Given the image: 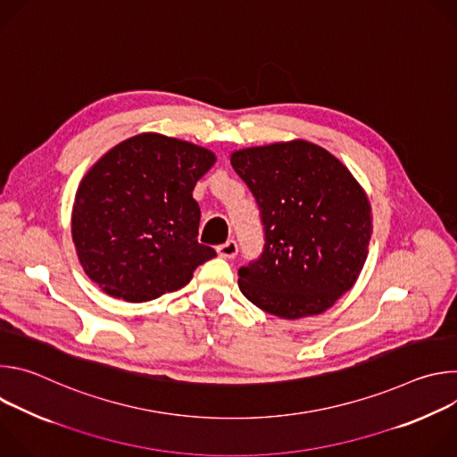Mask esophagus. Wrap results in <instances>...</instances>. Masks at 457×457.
<instances>
[{"mask_svg": "<svg viewBox=\"0 0 457 457\" xmlns=\"http://www.w3.org/2000/svg\"><path fill=\"white\" fill-rule=\"evenodd\" d=\"M217 251H219V254L224 256V258H235V256L238 254V244H237L235 240H228L226 244L219 245Z\"/></svg>", "mask_w": 457, "mask_h": 457, "instance_id": "obj_1", "label": "esophagus"}]
</instances>
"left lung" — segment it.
<instances>
[{"label": "left lung", "mask_w": 457, "mask_h": 457, "mask_svg": "<svg viewBox=\"0 0 457 457\" xmlns=\"http://www.w3.org/2000/svg\"><path fill=\"white\" fill-rule=\"evenodd\" d=\"M264 224V251L238 270L242 295L262 311L296 320L347 293L367 258L372 213L363 187L328 150L307 141L231 154Z\"/></svg>", "instance_id": "left-lung-1"}]
</instances>
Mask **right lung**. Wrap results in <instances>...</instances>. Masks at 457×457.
<instances>
[{
    "label": "right lung",
    "instance_id": "1",
    "mask_svg": "<svg viewBox=\"0 0 457 457\" xmlns=\"http://www.w3.org/2000/svg\"><path fill=\"white\" fill-rule=\"evenodd\" d=\"M208 148L139 134L106 152L83 177L72 208L79 262L106 295L148 302L184 287L217 253L199 244L197 180Z\"/></svg>",
    "mask_w": 457,
    "mask_h": 457
}]
</instances>
